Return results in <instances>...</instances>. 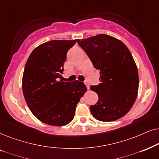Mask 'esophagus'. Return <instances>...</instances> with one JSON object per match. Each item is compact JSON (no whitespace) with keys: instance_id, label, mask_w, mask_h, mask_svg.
I'll list each match as a JSON object with an SVG mask.
<instances>
[{"instance_id":"obj_1","label":"esophagus","mask_w":159,"mask_h":159,"mask_svg":"<svg viewBox=\"0 0 159 159\" xmlns=\"http://www.w3.org/2000/svg\"><path fill=\"white\" fill-rule=\"evenodd\" d=\"M84 84H85V85L86 86V87H87V89H89V88H90V86H89V84L87 82H84Z\"/></svg>"}]
</instances>
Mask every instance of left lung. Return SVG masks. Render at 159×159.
Returning a JSON list of instances; mask_svg holds the SVG:
<instances>
[{
  "label": "left lung",
  "mask_w": 159,
  "mask_h": 159,
  "mask_svg": "<svg viewBox=\"0 0 159 159\" xmlns=\"http://www.w3.org/2000/svg\"><path fill=\"white\" fill-rule=\"evenodd\" d=\"M76 41L99 70L100 83L90 87L99 97L90 106L92 116L101 121L122 118L134 105L139 88L138 70L130 51L120 40L105 34Z\"/></svg>",
  "instance_id": "left-lung-1"
}]
</instances>
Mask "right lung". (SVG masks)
Instances as JSON below:
<instances>
[{
  "label": "right lung",
  "instance_id": "right-lung-1",
  "mask_svg": "<svg viewBox=\"0 0 159 159\" xmlns=\"http://www.w3.org/2000/svg\"><path fill=\"white\" fill-rule=\"evenodd\" d=\"M76 40H53L34 49L22 76V91L27 105L39 120L62 126L72 121L76 105L87 91L78 80L65 82L62 77L67 52Z\"/></svg>",
  "mask_w": 159,
  "mask_h": 159
}]
</instances>
